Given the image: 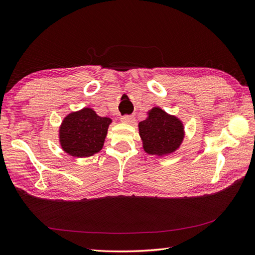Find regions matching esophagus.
I'll use <instances>...</instances> for the list:
<instances>
[{"label":"esophagus","instance_id":"34e87169","mask_svg":"<svg viewBox=\"0 0 255 255\" xmlns=\"http://www.w3.org/2000/svg\"><path fill=\"white\" fill-rule=\"evenodd\" d=\"M134 121H135V118L133 116H123L121 118V122L127 123V125H132V123H134Z\"/></svg>","mask_w":255,"mask_h":255}]
</instances>
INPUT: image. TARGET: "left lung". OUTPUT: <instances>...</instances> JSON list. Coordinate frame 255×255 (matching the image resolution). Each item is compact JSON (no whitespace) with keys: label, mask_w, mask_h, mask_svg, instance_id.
Here are the masks:
<instances>
[{"label":"left lung","mask_w":255,"mask_h":255,"mask_svg":"<svg viewBox=\"0 0 255 255\" xmlns=\"http://www.w3.org/2000/svg\"><path fill=\"white\" fill-rule=\"evenodd\" d=\"M147 115V118L138 123L144 152L157 156L174 153L184 138L182 121L160 107L150 109Z\"/></svg>","instance_id":"left-lung-1"}]
</instances>
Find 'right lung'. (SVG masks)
Listing matches in <instances>:
<instances>
[{
  "label": "right lung",
  "instance_id": "1",
  "mask_svg": "<svg viewBox=\"0 0 255 255\" xmlns=\"http://www.w3.org/2000/svg\"><path fill=\"white\" fill-rule=\"evenodd\" d=\"M113 120L100 117L85 107L68 114L59 128V141L64 152L75 157H87L100 152Z\"/></svg>",
  "mask_w": 255,
  "mask_h": 255
}]
</instances>
